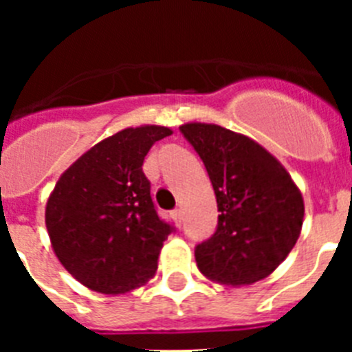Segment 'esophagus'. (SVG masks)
Instances as JSON below:
<instances>
[{"instance_id": "esophagus-1", "label": "esophagus", "mask_w": 352, "mask_h": 352, "mask_svg": "<svg viewBox=\"0 0 352 352\" xmlns=\"http://www.w3.org/2000/svg\"><path fill=\"white\" fill-rule=\"evenodd\" d=\"M170 214H173L174 223H176V226H182V222H183V213H182V210H174Z\"/></svg>"}]
</instances>
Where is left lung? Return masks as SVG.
<instances>
[{"label": "left lung", "mask_w": 352, "mask_h": 352, "mask_svg": "<svg viewBox=\"0 0 352 352\" xmlns=\"http://www.w3.org/2000/svg\"><path fill=\"white\" fill-rule=\"evenodd\" d=\"M199 153L213 185L219 226L195 248L208 280L229 287L272 275L300 238L303 195L268 149L214 123L179 126Z\"/></svg>", "instance_id": "left-lung-1"}]
</instances>
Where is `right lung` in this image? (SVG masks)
Wrapping results in <instances>:
<instances>
[{
    "label": "right lung",
    "instance_id": "obj_1",
    "mask_svg": "<svg viewBox=\"0 0 352 352\" xmlns=\"http://www.w3.org/2000/svg\"><path fill=\"white\" fill-rule=\"evenodd\" d=\"M170 133L160 125L120 130L80 155L56 183L45 227L58 261L84 287L125 294L157 273L170 226L155 211L142 162Z\"/></svg>",
    "mask_w": 352,
    "mask_h": 352
}]
</instances>
